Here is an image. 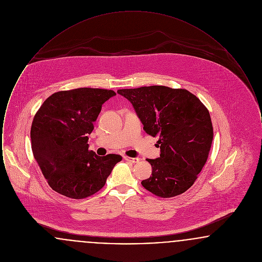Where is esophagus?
<instances>
[{"mask_svg": "<svg viewBox=\"0 0 262 262\" xmlns=\"http://www.w3.org/2000/svg\"><path fill=\"white\" fill-rule=\"evenodd\" d=\"M124 159L132 163L139 162V158H132V157H128V156H124Z\"/></svg>", "mask_w": 262, "mask_h": 262, "instance_id": "obj_1", "label": "esophagus"}]
</instances>
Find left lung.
<instances>
[{
	"instance_id": "8db88e82",
	"label": "left lung",
	"mask_w": 262,
	"mask_h": 262,
	"mask_svg": "<svg viewBox=\"0 0 262 262\" xmlns=\"http://www.w3.org/2000/svg\"><path fill=\"white\" fill-rule=\"evenodd\" d=\"M118 93L133 104L145 133L159 137L160 157L146 160L152 176L141 185L163 199L187 191L211 148L213 126L207 108L183 88L152 85L119 89Z\"/></svg>"
}]
</instances>
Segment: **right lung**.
<instances>
[{"label":"right lung","mask_w":262,"mask_h":262,"mask_svg":"<svg viewBox=\"0 0 262 262\" xmlns=\"http://www.w3.org/2000/svg\"><path fill=\"white\" fill-rule=\"evenodd\" d=\"M115 91L82 88L52 94L32 121L31 148L48 185L62 195L82 200L105 186L118 154L98 156L88 149V135L102 104Z\"/></svg>","instance_id":"obj_1"}]
</instances>
